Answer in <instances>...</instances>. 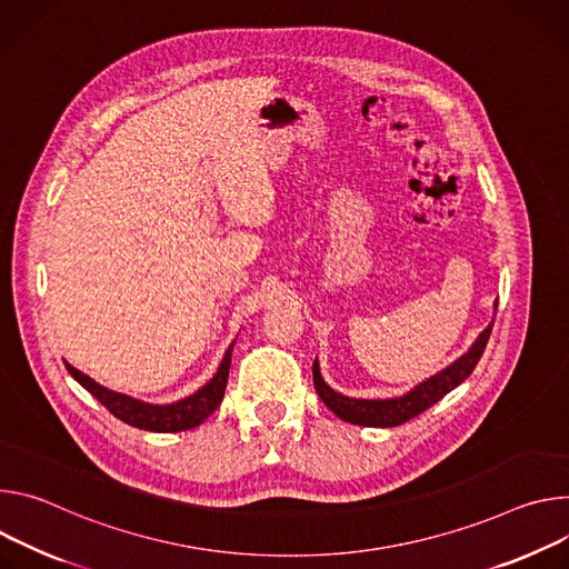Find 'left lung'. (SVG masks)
<instances>
[{
	"label": "left lung",
	"mask_w": 569,
	"mask_h": 569,
	"mask_svg": "<svg viewBox=\"0 0 569 569\" xmlns=\"http://www.w3.org/2000/svg\"><path fill=\"white\" fill-rule=\"evenodd\" d=\"M492 309H497V302L492 305ZM492 323H495V319L486 326L483 332H479V337L468 348V352H463L459 359H455L443 370H438L436 375L427 377L425 382H420L418 387H413L405 396L385 398V400L348 398V396L335 391L323 380L319 361H313V368H311V372H313V387H317V393L323 400V405L335 416H339L346 422L361 425V427H398V425L420 416L431 405H436L440 398L448 396L461 382L468 380L470 372L475 370V366L479 363V359H481V355L486 350V343H488L490 332H492Z\"/></svg>",
	"instance_id": "1"
}]
</instances>
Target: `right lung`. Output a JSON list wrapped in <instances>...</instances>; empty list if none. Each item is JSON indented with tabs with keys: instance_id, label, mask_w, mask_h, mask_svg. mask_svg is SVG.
<instances>
[{
	"instance_id": "right-lung-1",
	"label": "right lung",
	"mask_w": 569,
	"mask_h": 569,
	"mask_svg": "<svg viewBox=\"0 0 569 569\" xmlns=\"http://www.w3.org/2000/svg\"><path fill=\"white\" fill-rule=\"evenodd\" d=\"M232 346L228 348V352H226L217 375L212 377V380L206 387H201L192 396H187V398L176 400V402H169V405H153V402H144V400L131 398V396H126V393H117L112 389L101 387L99 382L92 380V377H88L86 372L77 370L74 366H70V363H66V366H68V370H70V375L74 377V380L86 391H90L121 422L131 425V427H138V429H147V431L171 433V431L194 429L208 416H212V411H217V407L223 400L226 385H228Z\"/></svg>"
}]
</instances>
